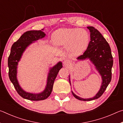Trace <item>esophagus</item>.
Returning <instances> with one entry per match:
<instances>
[{
    "instance_id": "esophagus-1",
    "label": "esophagus",
    "mask_w": 123,
    "mask_h": 123,
    "mask_svg": "<svg viewBox=\"0 0 123 123\" xmlns=\"http://www.w3.org/2000/svg\"><path fill=\"white\" fill-rule=\"evenodd\" d=\"M63 64L64 66L68 67L69 66H70V64H71V62H70L69 60H66L63 61Z\"/></svg>"
}]
</instances>
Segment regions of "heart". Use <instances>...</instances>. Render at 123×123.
<instances>
[{
	"label": "heart",
	"instance_id": "b5f03b06",
	"mask_svg": "<svg viewBox=\"0 0 123 123\" xmlns=\"http://www.w3.org/2000/svg\"><path fill=\"white\" fill-rule=\"evenodd\" d=\"M53 40L56 45L68 47L72 54L79 55L88 47L90 37L88 32L84 29L64 28L54 32Z\"/></svg>",
	"mask_w": 123,
	"mask_h": 123
}]
</instances>
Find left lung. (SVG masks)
Instances as JSON below:
<instances>
[{
    "label": "left lung",
    "instance_id": "1",
    "mask_svg": "<svg viewBox=\"0 0 123 123\" xmlns=\"http://www.w3.org/2000/svg\"><path fill=\"white\" fill-rule=\"evenodd\" d=\"M90 31L91 41L88 47L82 55L77 59L83 60L89 59L94 64L96 69L102 78V84L97 94L94 97L88 99H84L77 96L72 92L75 98L82 101H91L100 97L111 82L112 78V67L113 60L110 47L106 40L98 30L93 26H88ZM70 78V76H69ZM70 84V78H69Z\"/></svg>",
    "mask_w": 123,
    "mask_h": 123
}]
</instances>
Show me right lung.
<instances>
[{
	"mask_svg": "<svg viewBox=\"0 0 123 123\" xmlns=\"http://www.w3.org/2000/svg\"><path fill=\"white\" fill-rule=\"evenodd\" d=\"M44 30H31L24 32L20 38L12 45L11 52L8 58L9 76L10 80L13 84L16 91L20 96L24 99L32 101L43 100L47 99L50 95L53 90V85L59 70L62 68L61 62H59L50 69L47 78V82L45 88L42 92L37 94L28 93L24 91L18 83L17 79L18 63L25 50L33 42L38 40L44 37L45 34Z\"/></svg>",
	"mask_w": 123,
	"mask_h": 123,
	"instance_id": "obj_1",
	"label": "right lung"
}]
</instances>
